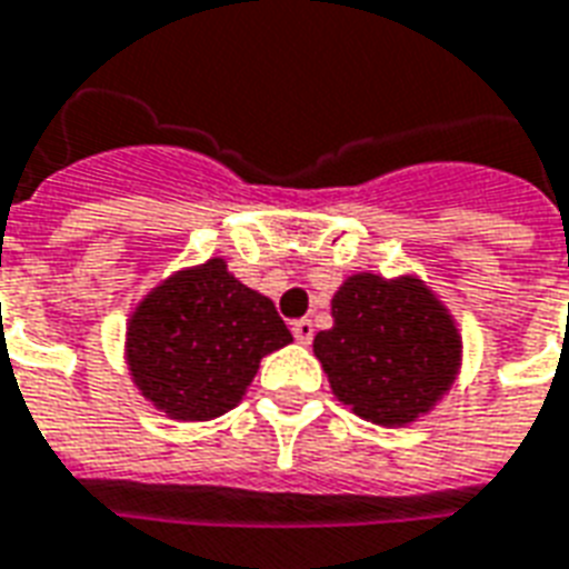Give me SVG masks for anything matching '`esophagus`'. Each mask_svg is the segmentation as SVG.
Here are the masks:
<instances>
[{"instance_id": "1", "label": "esophagus", "mask_w": 569, "mask_h": 569, "mask_svg": "<svg viewBox=\"0 0 569 569\" xmlns=\"http://www.w3.org/2000/svg\"><path fill=\"white\" fill-rule=\"evenodd\" d=\"M292 335H296V340L298 343H310V340H313V322H310V319H296V322H292Z\"/></svg>"}]
</instances>
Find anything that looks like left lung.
Masks as SVG:
<instances>
[{"label":"left lung","mask_w":569,"mask_h":569,"mask_svg":"<svg viewBox=\"0 0 569 569\" xmlns=\"http://www.w3.org/2000/svg\"><path fill=\"white\" fill-rule=\"evenodd\" d=\"M331 317L313 352L331 391L361 419L416 422L456 380L461 338L422 280L356 273L331 298Z\"/></svg>","instance_id":"1"}]
</instances>
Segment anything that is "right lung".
Here are the masks:
<instances>
[{
  "label": "right lung",
  "instance_id": "obj_1",
  "mask_svg": "<svg viewBox=\"0 0 569 569\" xmlns=\"http://www.w3.org/2000/svg\"><path fill=\"white\" fill-rule=\"evenodd\" d=\"M292 340L271 298L234 280L222 259L178 271L138 305L126 331L134 386L180 422L229 413L259 361Z\"/></svg>",
  "mask_w": 569,
  "mask_h": 569
}]
</instances>
